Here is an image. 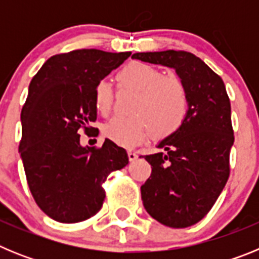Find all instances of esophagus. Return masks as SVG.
Returning a JSON list of instances; mask_svg holds the SVG:
<instances>
[{
  "label": "esophagus",
  "instance_id": "esophagus-1",
  "mask_svg": "<svg viewBox=\"0 0 259 259\" xmlns=\"http://www.w3.org/2000/svg\"><path fill=\"white\" fill-rule=\"evenodd\" d=\"M137 158H139V155H137L136 153H135V152H131V150H130V152H128V159H130V162L136 161Z\"/></svg>",
  "mask_w": 259,
  "mask_h": 259
}]
</instances>
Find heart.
Instances as JSON below:
<instances>
[{
  "mask_svg": "<svg viewBox=\"0 0 259 259\" xmlns=\"http://www.w3.org/2000/svg\"><path fill=\"white\" fill-rule=\"evenodd\" d=\"M120 88L132 89L137 97L132 116H115L102 128L107 140L123 148H135L149 137L163 139L178 132L189 111L188 89L183 80L164 75L161 68L141 61H132L116 74ZM96 109L107 115L113 107L114 89L101 80L93 89Z\"/></svg>",
  "mask_w": 259,
  "mask_h": 259,
  "instance_id": "obj_1",
  "label": "heart"
}]
</instances>
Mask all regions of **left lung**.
Returning <instances> with one entry per match:
<instances>
[{
    "label": "left lung",
    "mask_w": 259,
    "mask_h": 259,
    "mask_svg": "<svg viewBox=\"0 0 259 259\" xmlns=\"http://www.w3.org/2000/svg\"><path fill=\"white\" fill-rule=\"evenodd\" d=\"M134 59L171 67L188 89L189 111L179 131L144 155L152 166L141 185L144 207L167 227L193 226L210 211L230 176L233 145L231 104L223 80L184 50L135 53Z\"/></svg>",
    "instance_id": "8db88e82"
}]
</instances>
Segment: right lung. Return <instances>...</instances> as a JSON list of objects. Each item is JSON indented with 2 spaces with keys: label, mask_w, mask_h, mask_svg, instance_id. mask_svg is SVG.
<instances>
[{
  "label": "right lung",
  "mask_w": 259,
  "mask_h": 259,
  "mask_svg": "<svg viewBox=\"0 0 259 259\" xmlns=\"http://www.w3.org/2000/svg\"><path fill=\"white\" fill-rule=\"evenodd\" d=\"M130 52L79 49L53 56L31 80L22 109L19 153L29 191L52 219L77 223L97 214L110 172L128 164L123 148L80 145V131H96L93 89Z\"/></svg>",
  "instance_id": "1"
}]
</instances>
